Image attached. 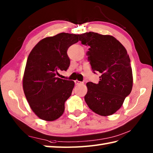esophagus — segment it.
Here are the masks:
<instances>
[{"label":"esophagus","instance_id":"obj_1","mask_svg":"<svg viewBox=\"0 0 153 153\" xmlns=\"http://www.w3.org/2000/svg\"><path fill=\"white\" fill-rule=\"evenodd\" d=\"M74 82H75V83H76V85H82V84L83 83V82H79V81H78V80L74 81Z\"/></svg>","mask_w":153,"mask_h":153}]
</instances>
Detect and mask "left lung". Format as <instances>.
<instances>
[{"label": "left lung", "mask_w": 153, "mask_h": 153, "mask_svg": "<svg viewBox=\"0 0 153 153\" xmlns=\"http://www.w3.org/2000/svg\"><path fill=\"white\" fill-rule=\"evenodd\" d=\"M93 72L101 74L99 83H87L85 100L89 108L100 116H110L123 105L133 86L130 59L125 47L111 35L95 32L79 35Z\"/></svg>", "instance_id": "8db88e82"}]
</instances>
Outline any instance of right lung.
Wrapping results in <instances>:
<instances>
[{
	"mask_svg": "<svg viewBox=\"0 0 153 153\" xmlns=\"http://www.w3.org/2000/svg\"><path fill=\"white\" fill-rule=\"evenodd\" d=\"M79 35L61 33L40 41L27 58L23 89L31 108L39 118L53 121L64 113V102L71 95L74 81L60 79L70 60L67 51L79 41Z\"/></svg>",
	"mask_w": 153,
	"mask_h": 153,
	"instance_id": "right-lung-1",
	"label": "right lung"
}]
</instances>
